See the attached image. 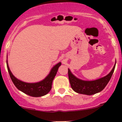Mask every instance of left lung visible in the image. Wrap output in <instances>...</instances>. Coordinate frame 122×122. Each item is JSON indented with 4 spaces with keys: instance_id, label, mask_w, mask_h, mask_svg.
Masks as SVG:
<instances>
[{
    "instance_id": "obj_1",
    "label": "left lung",
    "mask_w": 122,
    "mask_h": 122,
    "mask_svg": "<svg viewBox=\"0 0 122 122\" xmlns=\"http://www.w3.org/2000/svg\"><path fill=\"white\" fill-rule=\"evenodd\" d=\"M116 62L112 70L108 74L94 81H84L77 78L68 69V77L72 89L80 94L92 95L102 91L111 78L114 71Z\"/></svg>"
}]
</instances>
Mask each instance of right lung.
Segmentation results:
<instances>
[{"mask_svg": "<svg viewBox=\"0 0 122 122\" xmlns=\"http://www.w3.org/2000/svg\"><path fill=\"white\" fill-rule=\"evenodd\" d=\"M6 65L11 81L18 90L33 97H40L45 95L50 92L52 88V83L57 74L59 66L61 65V62L57 63L52 68L49 74L43 80L35 83L25 82L17 79L10 70L7 60Z\"/></svg>", "mask_w": 122, "mask_h": 122, "instance_id": "obj_1", "label": "right lung"}]
</instances>
